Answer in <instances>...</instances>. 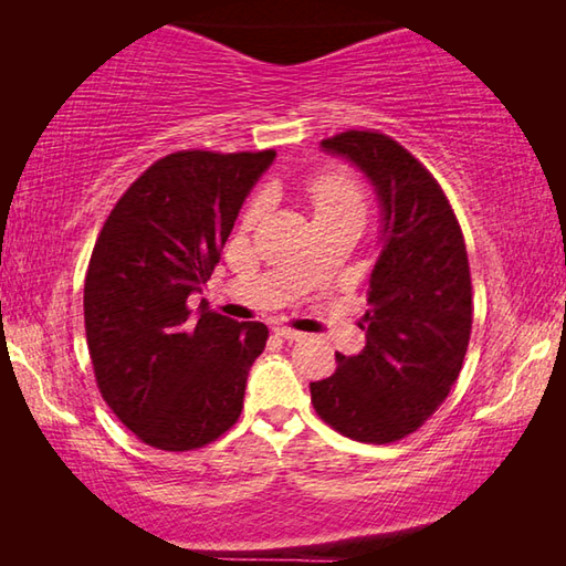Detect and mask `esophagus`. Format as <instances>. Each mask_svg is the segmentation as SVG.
I'll return each mask as SVG.
<instances>
[{"mask_svg":"<svg viewBox=\"0 0 566 566\" xmlns=\"http://www.w3.org/2000/svg\"><path fill=\"white\" fill-rule=\"evenodd\" d=\"M274 334H276V337L286 339V342H300V339H304L302 332L290 329V327H274Z\"/></svg>","mask_w":566,"mask_h":566,"instance_id":"esophagus-1","label":"esophagus"}]
</instances>
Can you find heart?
<instances>
[{
  "label": "heart",
  "mask_w": 566,
  "mask_h": 566,
  "mask_svg": "<svg viewBox=\"0 0 566 566\" xmlns=\"http://www.w3.org/2000/svg\"><path fill=\"white\" fill-rule=\"evenodd\" d=\"M310 199L314 207V217L364 212V199L359 187L354 185L347 175H339V171H327V175L312 179ZM256 212H260V205L249 209V217H254Z\"/></svg>",
  "instance_id": "1"
}]
</instances>
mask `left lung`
I'll list each match as a JSON object with an SVG mask.
<instances>
[{"mask_svg": "<svg viewBox=\"0 0 566 566\" xmlns=\"http://www.w3.org/2000/svg\"><path fill=\"white\" fill-rule=\"evenodd\" d=\"M322 149L369 179L381 229L367 344L337 354V371L312 381V405L344 437L397 442L432 417L462 369L472 334L464 237L437 179L387 134L342 132Z\"/></svg>", "mask_w": 566, "mask_h": 566, "instance_id": "8db88e82", "label": "left lung"}]
</instances>
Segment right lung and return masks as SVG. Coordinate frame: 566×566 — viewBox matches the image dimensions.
Listing matches in <instances>:
<instances>
[{
    "mask_svg": "<svg viewBox=\"0 0 566 566\" xmlns=\"http://www.w3.org/2000/svg\"><path fill=\"white\" fill-rule=\"evenodd\" d=\"M274 149L177 151L124 191L94 244L84 327L99 391L142 442L187 452L224 434L244 405L262 322L189 310Z\"/></svg>",
    "mask_w": 566,
    "mask_h": 566,
    "instance_id": "1",
    "label": "right lung"
}]
</instances>
